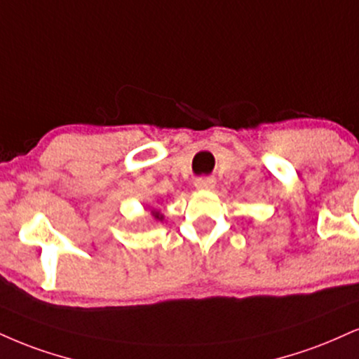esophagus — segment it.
I'll list each match as a JSON object with an SVG mask.
<instances>
[{
    "instance_id": "1",
    "label": "esophagus",
    "mask_w": 359,
    "mask_h": 359,
    "mask_svg": "<svg viewBox=\"0 0 359 359\" xmlns=\"http://www.w3.org/2000/svg\"><path fill=\"white\" fill-rule=\"evenodd\" d=\"M215 185V180L212 177H198L196 179V187L201 189V191H209Z\"/></svg>"
}]
</instances>
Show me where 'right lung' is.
I'll list each match as a JSON object with an SVG mask.
<instances>
[{
	"instance_id": "add662e5",
	"label": "right lung",
	"mask_w": 359,
	"mask_h": 359,
	"mask_svg": "<svg viewBox=\"0 0 359 359\" xmlns=\"http://www.w3.org/2000/svg\"><path fill=\"white\" fill-rule=\"evenodd\" d=\"M154 217L157 219V221H162V219H163V215H162V214H158V212H154Z\"/></svg>"
}]
</instances>
